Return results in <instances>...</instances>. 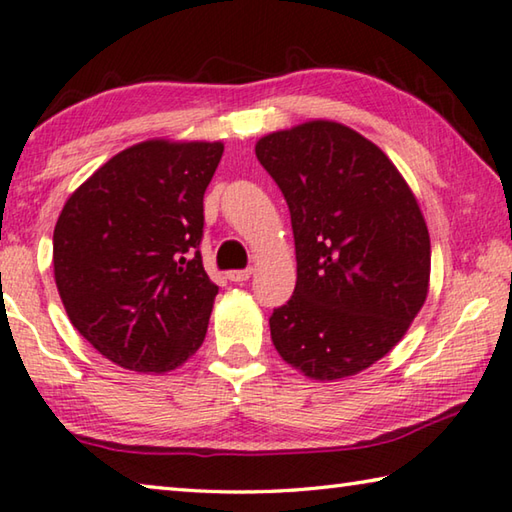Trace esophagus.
<instances>
[{
  "instance_id": "obj_1",
  "label": "esophagus",
  "mask_w": 512,
  "mask_h": 512,
  "mask_svg": "<svg viewBox=\"0 0 512 512\" xmlns=\"http://www.w3.org/2000/svg\"><path fill=\"white\" fill-rule=\"evenodd\" d=\"M250 275H253V269H243V271H230L227 273V280L232 282H246Z\"/></svg>"
}]
</instances>
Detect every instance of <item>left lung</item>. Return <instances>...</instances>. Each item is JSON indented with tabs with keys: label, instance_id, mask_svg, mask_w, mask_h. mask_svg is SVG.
<instances>
[{
	"label": "left lung",
	"instance_id": "1",
	"mask_svg": "<svg viewBox=\"0 0 512 512\" xmlns=\"http://www.w3.org/2000/svg\"><path fill=\"white\" fill-rule=\"evenodd\" d=\"M296 243V289L273 310L275 351L312 380L369 369L415 321L431 280V237L415 193L376 143L332 120L262 136Z\"/></svg>",
	"mask_w": 512,
	"mask_h": 512
}]
</instances>
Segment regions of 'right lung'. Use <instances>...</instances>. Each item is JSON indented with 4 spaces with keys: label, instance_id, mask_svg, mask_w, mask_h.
Segmentation results:
<instances>
[{
    "label": "right lung",
    "instance_id": "1",
    "mask_svg": "<svg viewBox=\"0 0 512 512\" xmlns=\"http://www.w3.org/2000/svg\"><path fill=\"white\" fill-rule=\"evenodd\" d=\"M223 143L152 139L72 193L54 280L79 335L118 367L166 373L205 342L218 287L202 266V198Z\"/></svg>",
    "mask_w": 512,
    "mask_h": 512
}]
</instances>
